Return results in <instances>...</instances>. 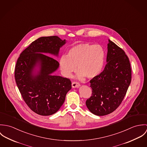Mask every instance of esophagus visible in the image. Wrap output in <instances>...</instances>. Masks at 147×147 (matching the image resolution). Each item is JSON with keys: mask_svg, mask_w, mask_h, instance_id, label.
Wrapping results in <instances>:
<instances>
[{"mask_svg": "<svg viewBox=\"0 0 147 147\" xmlns=\"http://www.w3.org/2000/svg\"><path fill=\"white\" fill-rule=\"evenodd\" d=\"M80 85V84H79V83L76 82H72V88H78V87H79Z\"/></svg>", "mask_w": 147, "mask_h": 147, "instance_id": "esophagus-1", "label": "esophagus"}]
</instances>
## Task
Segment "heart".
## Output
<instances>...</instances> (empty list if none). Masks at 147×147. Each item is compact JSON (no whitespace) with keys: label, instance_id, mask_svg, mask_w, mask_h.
<instances>
[{"label":"heart","instance_id":"heart-1","mask_svg":"<svg viewBox=\"0 0 147 147\" xmlns=\"http://www.w3.org/2000/svg\"><path fill=\"white\" fill-rule=\"evenodd\" d=\"M105 62V51L99 45L80 43L72 47L67 55L59 59V65L63 75L69 78L72 73L78 71L77 78L84 76L93 79L101 72Z\"/></svg>","mask_w":147,"mask_h":147}]
</instances>
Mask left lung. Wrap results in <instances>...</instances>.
I'll return each instance as SVG.
<instances>
[{
  "mask_svg": "<svg viewBox=\"0 0 147 147\" xmlns=\"http://www.w3.org/2000/svg\"><path fill=\"white\" fill-rule=\"evenodd\" d=\"M104 70L90 80L92 96L86 105L93 114L111 113L122 103L131 81V68L125 52L109 40Z\"/></svg>",
  "mask_w": 147,
  "mask_h": 147,
  "instance_id": "obj_1",
  "label": "left lung"
}]
</instances>
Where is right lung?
Wrapping results in <instances>:
<instances>
[{"instance_id": "1", "label": "right lung", "mask_w": 147, "mask_h": 147, "mask_svg": "<svg viewBox=\"0 0 147 147\" xmlns=\"http://www.w3.org/2000/svg\"><path fill=\"white\" fill-rule=\"evenodd\" d=\"M65 43L58 36L42 37L26 48L17 61L15 69L16 83L28 107L37 114L47 116L55 113L63 105L71 89L69 79L52 75L59 63L43 53L58 56ZM40 68L37 73L36 66Z\"/></svg>"}]
</instances>
